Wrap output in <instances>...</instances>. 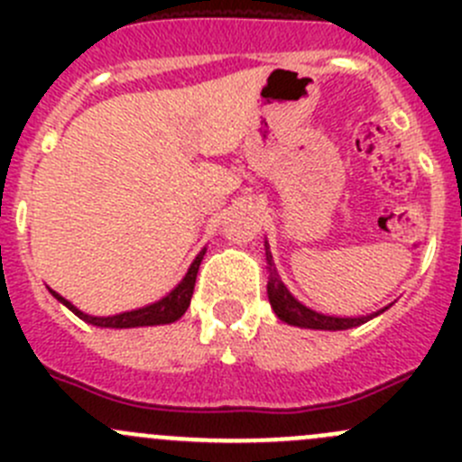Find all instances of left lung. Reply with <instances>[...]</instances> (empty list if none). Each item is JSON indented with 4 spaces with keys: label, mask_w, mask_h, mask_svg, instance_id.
Masks as SVG:
<instances>
[{
    "label": "left lung",
    "mask_w": 462,
    "mask_h": 462,
    "mask_svg": "<svg viewBox=\"0 0 462 462\" xmlns=\"http://www.w3.org/2000/svg\"><path fill=\"white\" fill-rule=\"evenodd\" d=\"M265 245V268H268V300L273 306L274 315L279 319L286 321L291 326H300V328H313V330H346L356 328V326L366 324L369 319L377 318L380 313H384L389 306L375 310L371 315H362V318H337V315H326L318 313V310L309 309V306L301 304L295 295L286 288V283L279 277L277 268H274L273 254H270L268 241H263Z\"/></svg>",
    "instance_id": "8db88e82"
}]
</instances>
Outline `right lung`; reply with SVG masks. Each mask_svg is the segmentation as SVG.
Returning <instances> with one entry per match:
<instances>
[{"label": "right lung", "mask_w": 462, "mask_h": 462, "mask_svg": "<svg viewBox=\"0 0 462 462\" xmlns=\"http://www.w3.org/2000/svg\"><path fill=\"white\" fill-rule=\"evenodd\" d=\"M205 250L208 248H203L201 253L197 254V259L192 261V265H189L185 277L179 282V286L171 288L162 300L143 306V309H134V310H125V313H118V315H106V318L102 315V318H97V315H88L85 310L78 309V306H73L67 297L55 292L53 288H49V292L60 301V304L67 306L71 313H76L82 321H87V324L91 326H100V328H141V326L171 324V321L183 318L185 310H188L189 300H192V292H194V283H197L199 265H201Z\"/></svg>", "instance_id": "add662e5"}]
</instances>
